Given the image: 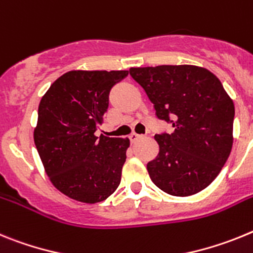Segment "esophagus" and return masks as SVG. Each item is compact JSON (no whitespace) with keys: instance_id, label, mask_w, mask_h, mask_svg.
Wrapping results in <instances>:
<instances>
[{"instance_id":"34e87169","label":"esophagus","mask_w":253,"mask_h":253,"mask_svg":"<svg viewBox=\"0 0 253 253\" xmlns=\"http://www.w3.org/2000/svg\"><path fill=\"white\" fill-rule=\"evenodd\" d=\"M141 137H142V135H139V133L133 132V133H131V135H129V141L133 144V142H136L139 139H141Z\"/></svg>"}]
</instances>
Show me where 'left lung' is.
<instances>
[{"label": "left lung", "instance_id": "8db88e82", "mask_svg": "<svg viewBox=\"0 0 253 253\" xmlns=\"http://www.w3.org/2000/svg\"><path fill=\"white\" fill-rule=\"evenodd\" d=\"M170 135H155L157 158L149 162L154 184L172 196H191L211 183L233 146L234 104L220 80L205 67L162 65L131 67ZM171 120H169V118Z\"/></svg>", "mask_w": 253, "mask_h": 253}]
</instances>
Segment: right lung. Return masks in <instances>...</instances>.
I'll use <instances>...</instances> for the list:
<instances>
[{
    "label": "right lung",
    "mask_w": 253,
    "mask_h": 253,
    "mask_svg": "<svg viewBox=\"0 0 253 253\" xmlns=\"http://www.w3.org/2000/svg\"><path fill=\"white\" fill-rule=\"evenodd\" d=\"M128 71L72 70L42 96L34 142L50 183L67 197L95 204L117 190L129 140L95 136L109 91Z\"/></svg>",
    "instance_id": "1"
}]
</instances>
